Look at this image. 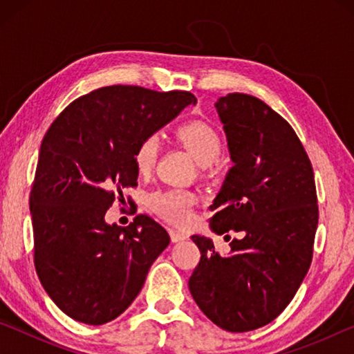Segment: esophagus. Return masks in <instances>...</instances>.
Wrapping results in <instances>:
<instances>
[{
    "mask_svg": "<svg viewBox=\"0 0 354 354\" xmlns=\"http://www.w3.org/2000/svg\"><path fill=\"white\" fill-rule=\"evenodd\" d=\"M170 237H171V242H183V241H185V239H187L189 236L185 234V232H183V231H178V230H170Z\"/></svg>",
    "mask_w": 354,
    "mask_h": 354,
    "instance_id": "1",
    "label": "esophagus"
}]
</instances>
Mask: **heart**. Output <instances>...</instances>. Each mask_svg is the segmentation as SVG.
<instances>
[{
	"instance_id": "1",
	"label": "heart",
	"mask_w": 354,
	"mask_h": 354,
	"mask_svg": "<svg viewBox=\"0 0 354 354\" xmlns=\"http://www.w3.org/2000/svg\"><path fill=\"white\" fill-rule=\"evenodd\" d=\"M178 139L189 149L196 162L203 167L212 165L220 158L223 143L217 131L205 122H189L176 131ZM162 140L159 134H148L137 143L134 149V165L142 175L154 169L158 164ZM149 207L173 225H185L194 217L195 195L189 190L165 189L156 190L148 198Z\"/></svg>"
}]
</instances>
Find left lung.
Instances as JSON below:
<instances>
[{
    "label": "left lung",
    "instance_id": "obj_1",
    "mask_svg": "<svg viewBox=\"0 0 354 354\" xmlns=\"http://www.w3.org/2000/svg\"><path fill=\"white\" fill-rule=\"evenodd\" d=\"M215 109L234 165L209 223L215 234L241 239L220 256L212 239L192 236L201 257L189 289L209 320L245 333L277 319L306 277L319 225L315 179L295 131L263 101L227 93Z\"/></svg>",
    "mask_w": 354,
    "mask_h": 354
}]
</instances>
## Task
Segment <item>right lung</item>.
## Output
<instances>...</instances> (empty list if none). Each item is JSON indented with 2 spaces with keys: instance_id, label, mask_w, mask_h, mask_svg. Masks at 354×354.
Returning <instances> with one entry per match:
<instances>
[{
  "instance_id": "1",
  "label": "right lung",
  "mask_w": 354,
  "mask_h": 354,
  "mask_svg": "<svg viewBox=\"0 0 354 354\" xmlns=\"http://www.w3.org/2000/svg\"><path fill=\"white\" fill-rule=\"evenodd\" d=\"M195 103L183 91L101 87L48 128L29 196L34 263L48 295L73 320L104 325L123 314L170 243L145 214L124 227L107 225L104 215L123 189L137 185V143Z\"/></svg>"
}]
</instances>
